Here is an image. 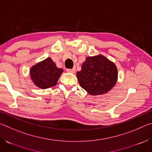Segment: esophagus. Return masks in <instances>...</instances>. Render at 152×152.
<instances>
[{
    "instance_id": "34e87169",
    "label": "esophagus",
    "mask_w": 152,
    "mask_h": 152,
    "mask_svg": "<svg viewBox=\"0 0 152 152\" xmlns=\"http://www.w3.org/2000/svg\"><path fill=\"white\" fill-rule=\"evenodd\" d=\"M66 71L68 72H70V73H75L76 72V69L75 68H74L72 69H66Z\"/></svg>"
}]
</instances>
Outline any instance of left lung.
Instances as JSON below:
<instances>
[{
  "label": "left lung",
  "instance_id": "1",
  "mask_svg": "<svg viewBox=\"0 0 152 152\" xmlns=\"http://www.w3.org/2000/svg\"><path fill=\"white\" fill-rule=\"evenodd\" d=\"M79 84L91 95H101L110 91L118 78L115 64L102 55L88 57L76 74Z\"/></svg>",
  "mask_w": 152,
  "mask_h": 152
}]
</instances>
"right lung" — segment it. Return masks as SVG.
<instances>
[{
    "label": "right lung",
    "mask_w": 152,
    "mask_h": 152,
    "mask_svg": "<svg viewBox=\"0 0 152 152\" xmlns=\"http://www.w3.org/2000/svg\"><path fill=\"white\" fill-rule=\"evenodd\" d=\"M63 72L61 68H57L50 58H48L31 67L30 77L36 86L46 89L57 84Z\"/></svg>",
    "instance_id": "add662e5"
}]
</instances>
